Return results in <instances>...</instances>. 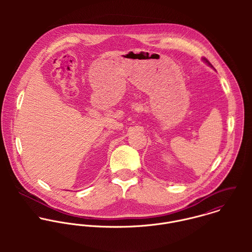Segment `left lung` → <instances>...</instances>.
Returning <instances> with one entry per match:
<instances>
[{
	"label": "left lung",
	"mask_w": 252,
	"mask_h": 252,
	"mask_svg": "<svg viewBox=\"0 0 252 252\" xmlns=\"http://www.w3.org/2000/svg\"><path fill=\"white\" fill-rule=\"evenodd\" d=\"M203 61H205V62H206V63H207V64H208V65H209V66H211V67H213V66H212V64H211V63H210V62H209V61H208V60H207V59H206V58H203Z\"/></svg>",
	"instance_id": "8db88e82"
}]
</instances>
